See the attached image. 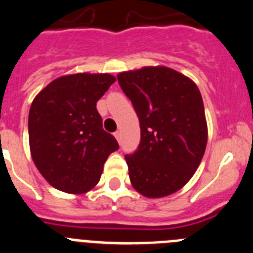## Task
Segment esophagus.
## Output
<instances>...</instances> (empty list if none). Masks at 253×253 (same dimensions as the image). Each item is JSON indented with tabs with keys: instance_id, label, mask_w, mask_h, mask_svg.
<instances>
[{
	"instance_id": "obj_1",
	"label": "esophagus",
	"mask_w": 253,
	"mask_h": 253,
	"mask_svg": "<svg viewBox=\"0 0 253 253\" xmlns=\"http://www.w3.org/2000/svg\"><path fill=\"white\" fill-rule=\"evenodd\" d=\"M114 135H115L116 140H118V142H120V138H122V133L118 130V131H115V133H114Z\"/></svg>"
}]
</instances>
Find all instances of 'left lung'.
I'll return each instance as SVG.
<instances>
[{
  "instance_id": "left-lung-1",
  "label": "left lung",
  "mask_w": 253,
  "mask_h": 253,
  "mask_svg": "<svg viewBox=\"0 0 253 253\" xmlns=\"http://www.w3.org/2000/svg\"><path fill=\"white\" fill-rule=\"evenodd\" d=\"M140 125V143L126 154L133 187L147 198L171 195L193 177L204 156L208 126L198 86L167 67L118 75Z\"/></svg>"
}]
</instances>
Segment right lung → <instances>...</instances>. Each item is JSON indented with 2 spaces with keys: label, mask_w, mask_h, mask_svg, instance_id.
I'll return each instance as SVG.
<instances>
[{
  "label": "right lung",
  "mask_w": 253,
  "mask_h": 253,
  "mask_svg": "<svg viewBox=\"0 0 253 253\" xmlns=\"http://www.w3.org/2000/svg\"><path fill=\"white\" fill-rule=\"evenodd\" d=\"M109 73H76L51 81L29 113L31 157L55 189L84 194L100 181L105 161L119 148L102 129L96 102L115 82Z\"/></svg>",
  "instance_id": "1"
}]
</instances>
